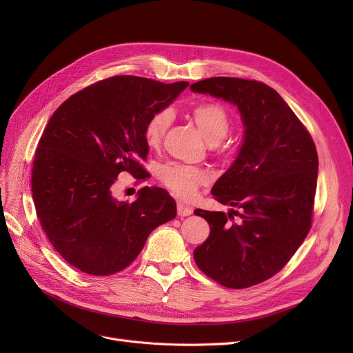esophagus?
<instances>
[{
  "label": "esophagus",
  "mask_w": 353,
  "mask_h": 353,
  "mask_svg": "<svg viewBox=\"0 0 353 353\" xmlns=\"http://www.w3.org/2000/svg\"><path fill=\"white\" fill-rule=\"evenodd\" d=\"M192 213H193V209H192L190 206L184 205L183 201H179V203H177V214H179L180 217H184V216H190Z\"/></svg>",
  "instance_id": "1"
}]
</instances>
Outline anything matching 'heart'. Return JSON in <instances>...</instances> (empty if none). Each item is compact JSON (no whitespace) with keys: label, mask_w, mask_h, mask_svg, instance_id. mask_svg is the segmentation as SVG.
<instances>
[{"label":"heart","mask_w":353,"mask_h":353,"mask_svg":"<svg viewBox=\"0 0 353 353\" xmlns=\"http://www.w3.org/2000/svg\"><path fill=\"white\" fill-rule=\"evenodd\" d=\"M192 117L203 137L210 144L223 140L230 130V119L226 110L216 103H201L194 105L192 108ZM172 119L173 114L170 110L154 111L148 117L143 130V136L148 147L156 148L161 143ZM159 179L167 189L181 199H192L197 189L208 180L206 174L196 167L177 163L161 165Z\"/></svg>","instance_id":"b5f03b06"}]
</instances>
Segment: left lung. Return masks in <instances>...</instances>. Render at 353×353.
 <instances>
[{"label":"left lung","mask_w":353,"mask_h":353,"mask_svg":"<svg viewBox=\"0 0 353 353\" xmlns=\"http://www.w3.org/2000/svg\"><path fill=\"white\" fill-rule=\"evenodd\" d=\"M190 90L236 105L245 128L234 161L212 188L217 201L240 213L194 210L210 226L194 262L221 286L250 288L279 272L310 230L316 147L279 92L261 81L212 77ZM233 214L237 224L227 220Z\"/></svg>","instance_id":"1"}]
</instances>
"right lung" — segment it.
I'll list each match as a JSON object with an SVG mask.
<instances>
[{"label":"right lung","mask_w":353,"mask_h":353,"mask_svg":"<svg viewBox=\"0 0 353 353\" xmlns=\"http://www.w3.org/2000/svg\"><path fill=\"white\" fill-rule=\"evenodd\" d=\"M188 81L164 84L114 76L72 94L54 111L35 152L32 199L54 249L76 269L108 276L125 269L157 226L177 214L161 188H143L133 203L113 193L121 172L145 179L143 130Z\"/></svg>","instance_id":"add662e5"}]
</instances>
